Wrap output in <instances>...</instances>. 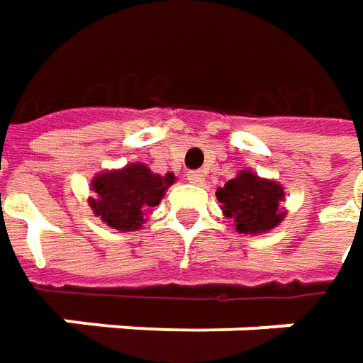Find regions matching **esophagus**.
<instances>
[{"instance_id": "esophagus-1", "label": "esophagus", "mask_w": 363, "mask_h": 363, "mask_svg": "<svg viewBox=\"0 0 363 363\" xmlns=\"http://www.w3.org/2000/svg\"><path fill=\"white\" fill-rule=\"evenodd\" d=\"M186 177H188L189 184H198V186H200V184H203L202 172H188V175H186Z\"/></svg>"}]
</instances>
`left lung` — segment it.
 <instances>
[{"instance_id":"obj_1","label":"left lung","mask_w":363,"mask_h":363,"mask_svg":"<svg viewBox=\"0 0 363 363\" xmlns=\"http://www.w3.org/2000/svg\"><path fill=\"white\" fill-rule=\"evenodd\" d=\"M216 198L226 218H234L236 230L244 234H262L279 226L285 218L281 202L285 200L283 186L274 179H264L242 169L224 188H218Z\"/></svg>"}]
</instances>
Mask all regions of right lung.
<instances>
[{
	"label": "right lung",
	"instance_id": "right-lung-1",
	"mask_svg": "<svg viewBox=\"0 0 363 363\" xmlns=\"http://www.w3.org/2000/svg\"><path fill=\"white\" fill-rule=\"evenodd\" d=\"M174 182V174H153L145 163H129L123 169L96 175L89 203L106 226L121 232L137 230L145 222L147 210L161 202Z\"/></svg>",
	"mask_w": 363,
	"mask_h": 363
}]
</instances>
